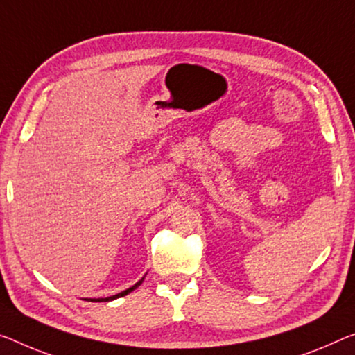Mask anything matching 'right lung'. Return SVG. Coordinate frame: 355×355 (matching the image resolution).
Masks as SVG:
<instances>
[{"label":"right lung","mask_w":355,"mask_h":355,"mask_svg":"<svg viewBox=\"0 0 355 355\" xmlns=\"http://www.w3.org/2000/svg\"><path fill=\"white\" fill-rule=\"evenodd\" d=\"M143 281H144V277H143V279H141V281L136 282V284H135L133 287H130V288H127V291L117 293V295H112V297H107V298H85V300H87V302H111V300H116V298H121V297L128 295V293L133 292L136 287H139L141 284H143Z\"/></svg>","instance_id":"1"}]
</instances>
